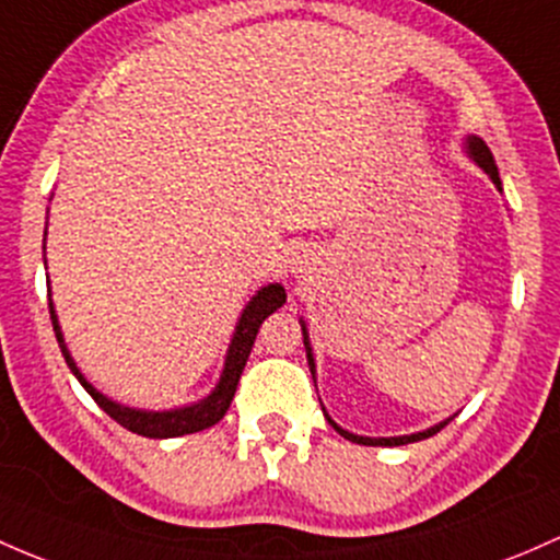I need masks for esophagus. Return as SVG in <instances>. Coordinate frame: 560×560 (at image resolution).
Masks as SVG:
<instances>
[{"label":"esophagus","mask_w":560,"mask_h":560,"mask_svg":"<svg viewBox=\"0 0 560 560\" xmlns=\"http://www.w3.org/2000/svg\"><path fill=\"white\" fill-rule=\"evenodd\" d=\"M292 265H295V273H303L305 265H308V260H305V257H298V260L292 262Z\"/></svg>","instance_id":"1"}]
</instances>
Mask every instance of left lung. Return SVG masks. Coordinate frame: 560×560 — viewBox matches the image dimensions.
Returning a JSON list of instances; mask_svg holds the SVG:
<instances>
[{
  "instance_id": "obj_1",
  "label": "left lung",
  "mask_w": 560,
  "mask_h": 560,
  "mask_svg": "<svg viewBox=\"0 0 560 560\" xmlns=\"http://www.w3.org/2000/svg\"><path fill=\"white\" fill-rule=\"evenodd\" d=\"M464 152H467L469 161H472L475 166H478L480 172L486 174L488 179L493 182V185H497V190H502V179H499V168H497V163H493V155H491V150H488V147H486V141H482L480 137H467V139H464ZM300 327H303V346H305V357H308V368H311V375H314V384H316L314 349H311L308 327H305L303 316H300ZM322 410H325V408H322ZM325 416H327V421L332 423V427H335V432H340V434H343L346 440H351V443H357V445H381V448H394V445L419 443V440H427V438H432V434H438L440 429H443L445 423L451 421V419H445V421L434 423V427L421 429V432H413V434H399V438H362V434H354V432H349V429L338 427V423H335L332 419H329L327 410H325Z\"/></svg>"
}]
</instances>
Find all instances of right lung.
Instances as JSON below:
<instances>
[{
  "label": "right lung",
  "instance_id": "1",
  "mask_svg": "<svg viewBox=\"0 0 560 560\" xmlns=\"http://www.w3.org/2000/svg\"><path fill=\"white\" fill-rule=\"evenodd\" d=\"M47 235V231H45ZM45 249V246H43ZM47 300H50V322L52 329H56V340H58V349H61L63 359H67L69 370L74 373V378L80 381L82 388L96 399L98 408L115 419L120 427H126L128 432H137L141 438H152V440H166V438H182V434H192V432H201V429L214 427L222 416L228 413L233 402V394L235 386H238L241 373L246 368V359H249L252 346H255L257 338V329L276 308L287 303V292L281 284H265L255 295L249 298V303L244 305L241 311L238 322H235L233 329V338L228 343V354H225V364H222V373L220 381H217L214 388L206 394L203 399L190 405H182V408H168V410H144V408H131V405H122L117 399L107 397V394L98 392L91 381L82 375V370L74 362L72 351H69L67 340H63L61 325H58V314H56V305H52L50 290H47Z\"/></svg>",
  "mask_w": 560,
  "mask_h": 560
}]
</instances>
